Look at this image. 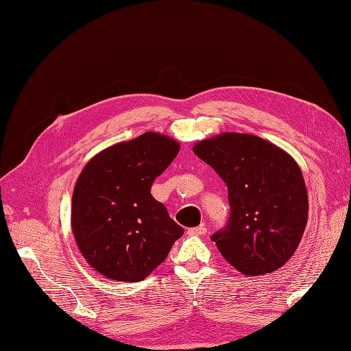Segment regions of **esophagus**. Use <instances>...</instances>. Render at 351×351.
Returning a JSON list of instances; mask_svg holds the SVG:
<instances>
[{
	"label": "esophagus",
	"instance_id": "esophagus-1",
	"mask_svg": "<svg viewBox=\"0 0 351 351\" xmlns=\"http://www.w3.org/2000/svg\"><path fill=\"white\" fill-rule=\"evenodd\" d=\"M189 236H204L206 234V227L205 226H199V227H193L187 230Z\"/></svg>",
	"mask_w": 351,
	"mask_h": 351
}]
</instances>
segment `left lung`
Returning <instances> with one entry per match:
<instances>
[{"label": "left lung", "instance_id": "obj_1", "mask_svg": "<svg viewBox=\"0 0 351 351\" xmlns=\"http://www.w3.org/2000/svg\"><path fill=\"white\" fill-rule=\"evenodd\" d=\"M193 152L228 189L227 226L210 236L224 259L246 275L281 268L299 246L309 212L299 165L253 134H219Z\"/></svg>", "mask_w": 351, "mask_h": 351}]
</instances>
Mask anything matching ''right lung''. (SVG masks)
I'll return each mask as SVG.
<instances>
[{
  "mask_svg": "<svg viewBox=\"0 0 351 351\" xmlns=\"http://www.w3.org/2000/svg\"><path fill=\"white\" fill-rule=\"evenodd\" d=\"M178 151L171 137L147 132L99 152L83 168L71 199V228L83 258L104 277L145 280L183 236L151 195Z\"/></svg>",
  "mask_w": 351,
  "mask_h": 351,
  "instance_id": "add662e5",
  "label": "right lung"
}]
</instances>
